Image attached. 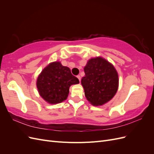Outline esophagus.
I'll return each mask as SVG.
<instances>
[{"instance_id":"obj_1","label":"esophagus","mask_w":154,"mask_h":154,"mask_svg":"<svg viewBox=\"0 0 154 154\" xmlns=\"http://www.w3.org/2000/svg\"><path fill=\"white\" fill-rule=\"evenodd\" d=\"M77 78H78V80H79V81H80H80H81V76H80V75H78V76H77Z\"/></svg>"}]
</instances>
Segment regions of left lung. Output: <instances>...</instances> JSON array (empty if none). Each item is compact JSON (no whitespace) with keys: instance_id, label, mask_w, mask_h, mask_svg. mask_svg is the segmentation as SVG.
<instances>
[{"instance_id":"obj_1","label":"left lung","mask_w":154,"mask_h":154,"mask_svg":"<svg viewBox=\"0 0 154 154\" xmlns=\"http://www.w3.org/2000/svg\"><path fill=\"white\" fill-rule=\"evenodd\" d=\"M85 76L82 79L87 100L94 106L110 101L118 88V74L112 65L101 57L92 58L84 67Z\"/></svg>"}]
</instances>
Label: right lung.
Wrapping results in <instances>:
<instances>
[{"instance_id": "obj_1", "label": "right lung", "mask_w": 154, "mask_h": 154, "mask_svg": "<svg viewBox=\"0 0 154 154\" xmlns=\"http://www.w3.org/2000/svg\"><path fill=\"white\" fill-rule=\"evenodd\" d=\"M79 80L73 76L70 69L55 62L46 67L37 79L36 85L40 95L51 104L66 100L71 85L78 84Z\"/></svg>"}]
</instances>
